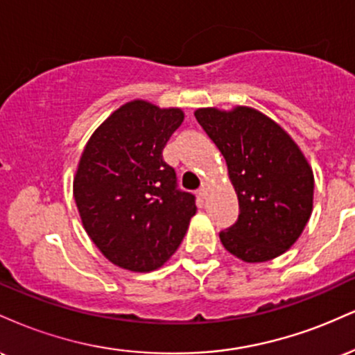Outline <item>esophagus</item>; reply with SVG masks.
I'll return each mask as SVG.
<instances>
[{
	"mask_svg": "<svg viewBox=\"0 0 355 355\" xmlns=\"http://www.w3.org/2000/svg\"><path fill=\"white\" fill-rule=\"evenodd\" d=\"M207 193H209V189H207L205 185L200 187V190H198V195H200L202 198H205V197H207Z\"/></svg>",
	"mask_w": 355,
	"mask_h": 355,
	"instance_id": "1",
	"label": "esophagus"
}]
</instances>
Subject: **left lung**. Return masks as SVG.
Instances as JSON below:
<instances>
[{
	"label": "left lung",
	"mask_w": 355,
	"mask_h": 355,
	"mask_svg": "<svg viewBox=\"0 0 355 355\" xmlns=\"http://www.w3.org/2000/svg\"><path fill=\"white\" fill-rule=\"evenodd\" d=\"M195 118L227 162L239 218L220 232L223 247L243 262L282 255L312 214L313 173L291 135L248 107L198 108Z\"/></svg>",
	"instance_id": "obj_1"
}]
</instances>
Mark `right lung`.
<instances>
[{
    "label": "right lung",
    "mask_w": 355,
    "mask_h": 355,
    "mask_svg": "<svg viewBox=\"0 0 355 355\" xmlns=\"http://www.w3.org/2000/svg\"><path fill=\"white\" fill-rule=\"evenodd\" d=\"M180 108L133 100L113 112L81 153L73 195L85 230L110 262L132 272L162 267L193 217L195 195L164 160Z\"/></svg>",
    "instance_id": "add662e5"
}]
</instances>
